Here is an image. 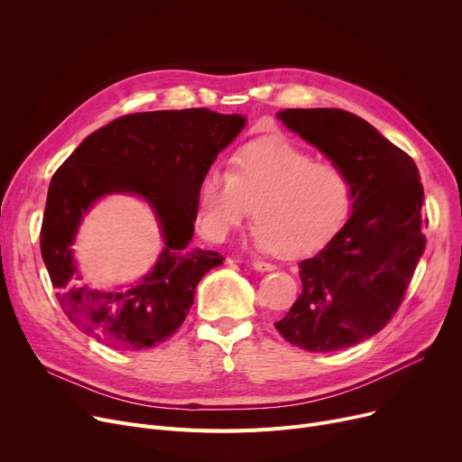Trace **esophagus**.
Segmentation results:
<instances>
[{
	"mask_svg": "<svg viewBox=\"0 0 462 462\" xmlns=\"http://www.w3.org/2000/svg\"><path fill=\"white\" fill-rule=\"evenodd\" d=\"M253 270L260 272V273H268V272H275L277 268L273 263H268V262H253Z\"/></svg>",
	"mask_w": 462,
	"mask_h": 462,
	"instance_id": "1",
	"label": "esophagus"
}]
</instances>
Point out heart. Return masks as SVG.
<instances>
[{
  "mask_svg": "<svg viewBox=\"0 0 462 462\" xmlns=\"http://www.w3.org/2000/svg\"><path fill=\"white\" fill-rule=\"evenodd\" d=\"M352 185L341 166L314 157L282 138L251 142L230 170H209L199 187V221L223 241L254 208L251 245L260 253L300 258L317 253L341 230Z\"/></svg>",
  "mask_w": 462,
  "mask_h": 462,
  "instance_id": "obj_1",
  "label": "heart"
}]
</instances>
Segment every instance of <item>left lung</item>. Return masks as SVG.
I'll list each match as a JSON object with an SVG mask.
<instances>
[{"label": "left lung", "mask_w": 462, "mask_h": 462, "mask_svg": "<svg viewBox=\"0 0 462 462\" xmlns=\"http://www.w3.org/2000/svg\"><path fill=\"white\" fill-rule=\"evenodd\" d=\"M277 119L345 170L352 211L328 245L300 263L303 290L275 328L309 352L345 350L390 322L425 251L418 166L350 112L286 108Z\"/></svg>", "instance_id": "8db88e82"}]
</instances>
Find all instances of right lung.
I'll return each instance as SVG.
<instances>
[{
    "instance_id": "right-lung-1",
    "label": "right lung",
    "mask_w": 462,
    "mask_h": 462,
    "mask_svg": "<svg viewBox=\"0 0 462 462\" xmlns=\"http://www.w3.org/2000/svg\"><path fill=\"white\" fill-rule=\"evenodd\" d=\"M245 124L244 116L208 108L131 114L91 133L58 168L48 187L41 253L72 324L125 352L155 346L183 324L200 279L223 263L218 253L189 247L199 187ZM114 193L149 204L163 249L138 282L91 289L81 282L71 245L83 217Z\"/></svg>"
}]
</instances>
